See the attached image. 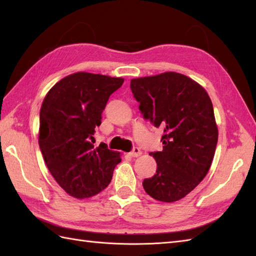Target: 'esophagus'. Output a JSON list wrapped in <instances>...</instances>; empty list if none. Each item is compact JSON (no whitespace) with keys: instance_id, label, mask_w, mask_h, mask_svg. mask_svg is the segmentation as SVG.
<instances>
[{"instance_id":"34e87169","label":"esophagus","mask_w":256,"mask_h":256,"mask_svg":"<svg viewBox=\"0 0 256 256\" xmlns=\"http://www.w3.org/2000/svg\"><path fill=\"white\" fill-rule=\"evenodd\" d=\"M140 154H142V150H140L138 148H135L131 153H130V156L132 157H138Z\"/></svg>"}]
</instances>
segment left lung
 I'll return each mask as SVG.
<instances>
[{"instance_id":"left-lung-1","label":"left lung","mask_w":256,"mask_h":256,"mask_svg":"<svg viewBox=\"0 0 256 256\" xmlns=\"http://www.w3.org/2000/svg\"><path fill=\"white\" fill-rule=\"evenodd\" d=\"M131 89L144 118L165 133L162 150L150 153L157 168L144 179V190L175 202L198 186L214 160L218 126L210 96L194 80L174 72L132 79Z\"/></svg>"}]
</instances>
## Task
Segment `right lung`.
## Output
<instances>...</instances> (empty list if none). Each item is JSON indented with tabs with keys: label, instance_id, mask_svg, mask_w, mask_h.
<instances>
[{
	"label": "right lung",
	"instance_id": "1",
	"mask_svg": "<svg viewBox=\"0 0 256 256\" xmlns=\"http://www.w3.org/2000/svg\"><path fill=\"white\" fill-rule=\"evenodd\" d=\"M123 78L79 72L47 92L40 114L38 143L48 170L64 192L77 199L98 194L110 184L121 162L104 143L94 148L96 128L108 98Z\"/></svg>",
	"mask_w": 256,
	"mask_h": 256
}]
</instances>
